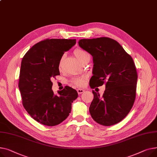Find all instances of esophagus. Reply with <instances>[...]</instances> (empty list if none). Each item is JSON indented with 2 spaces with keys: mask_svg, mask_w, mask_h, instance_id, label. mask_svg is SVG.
Listing matches in <instances>:
<instances>
[{
  "mask_svg": "<svg viewBox=\"0 0 157 157\" xmlns=\"http://www.w3.org/2000/svg\"><path fill=\"white\" fill-rule=\"evenodd\" d=\"M77 93H78V94H80L84 93V92L85 90H84V89H77Z\"/></svg>",
  "mask_w": 157,
  "mask_h": 157,
  "instance_id": "esophagus-1",
  "label": "esophagus"
}]
</instances>
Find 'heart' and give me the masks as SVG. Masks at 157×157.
<instances>
[{"label":"heart","instance_id":"1","mask_svg":"<svg viewBox=\"0 0 157 157\" xmlns=\"http://www.w3.org/2000/svg\"><path fill=\"white\" fill-rule=\"evenodd\" d=\"M74 54H75V57L77 58V59L78 61H80L81 59L84 58L86 55H87V53L86 52H85L84 51L81 50V49H76L74 51ZM60 66H61V63L59 64V67H60ZM86 78H87L86 76H83L81 77L73 78L71 80V82L73 84H75L77 86H84Z\"/></svg>","mask_w":157,"mask_h":157}]
</instances>
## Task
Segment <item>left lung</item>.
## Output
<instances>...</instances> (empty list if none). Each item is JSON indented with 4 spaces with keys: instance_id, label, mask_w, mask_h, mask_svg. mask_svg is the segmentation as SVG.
Wrapping results in <instances>:
<instances>
[{
    "instance_id": "obj_1",
    "label": "left lung",
    "mask_w": 157,
    "mask_h": 157,
    "mask_svg": "<svg viewBox=\"0 0 157 157\" xmlns=\"http://www.w3.org/2000/svg\"><path fill=\"white\" fill-rule=\"evenodd\" d=\"M78 45L93 58L90 87L105 84L106 87L103 96L93 90L90 115L101 125L116 124L129 113L135 101L137 74L134 61L121 44L108 37L80 39Z\"/></svg>"
}]
</instances>
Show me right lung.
<instances>
[{"instance_id":"right-lung-1","label":"right lung","mask_w":157,"mask_h":157,"mask_svg":"<svg viewBox=\"0 0 157 157\" xmlns=\"http://www.w3.org/2000/svg\"><path fill=\"white\" fill-rule=\"evenodd\" d=\"M75 44L76 39H45L32 46L22 59L18 87L23 105L41 124L54 126L61 123L78 97L77 90L68 86L55 95L51 80L60 74L59 64L64 52Z\"/></svg>"}]
</instances>
